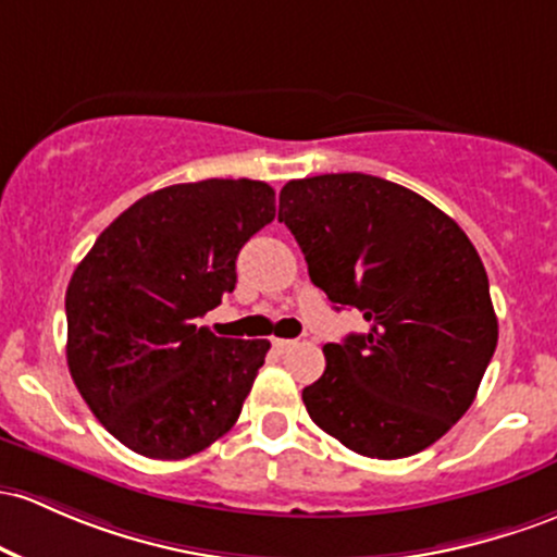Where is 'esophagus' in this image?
Segmentation results:
<instances>
[{
  "mask_svg": "<svg viewBox=\"0 0 557 557\" xmlns=\"http://www.w3.org/2000/svg\"><path fill=\"white\" fill-rule=\"evenodd\" d=\"M272 346L277 348V351H288V348L296 346V341H290V338H272Z\"/></svg>",
  "mask_w": 557,
  "mask_h": 557,
  "instance_id": "obj_1",
  "label": "esophagus"
}]
</instances>
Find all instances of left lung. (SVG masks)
I'll list each match as a JSON object with an SVG mask.
<instances>
[{
  "instance_id": "8db88e82",
  "label": "left lung",
  "mask_w": 557,
  "mask_h": 557,
  "mask_svg": "<svg viewBox=\"0 0 557 557\" xmlns=\"http://www.w3.org/2000/svg\"><path fill=\"white\" fill-rule=\"evenodd\" d=\"M309 277L368 333L327 344L304 388L309 418L357 455L399 460L431 447L473 405L497 348L479 250L455 219L370 174H322L280 189Z\"/></svg>"
}]
</instances>
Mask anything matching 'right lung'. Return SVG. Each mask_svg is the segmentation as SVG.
Instances as JSON below:
<instances>
[{
	"instance_id": "1",
	"label": "right lung",
	"mask_w": 557,
	"mask_h": 557,
	"mask_svg": "<svg viewBox=\"0 0 557 557\" xmlns=\"http://www.w3.org/2000/svg\"><path fill=\"white\" fill-rule=\"evenodd\" d=\"M272 219L267 182L171 185L129 206L76 267L69 370L124 447L182 460L240 418L269 341L216 338L198 320L235 290L237 253Z\"/></svg>"
}]
</instances>
